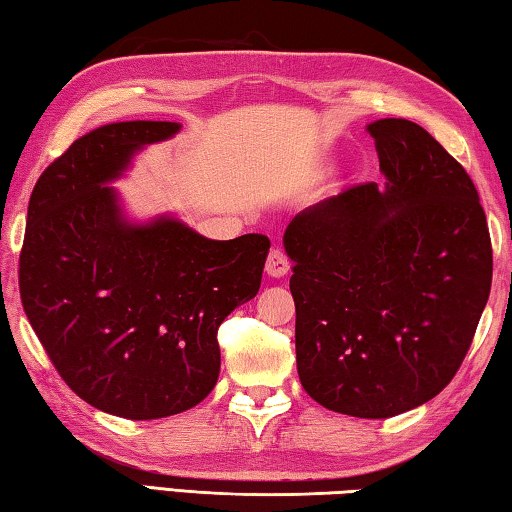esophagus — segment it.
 <instances>
[{"instance_id": "esophagus-1", "label": "esophagus", "mask_w": 512, "mask_h": 512, "mask_svg": "<svg viewBox=\"0 0 512 512\" xmlns=\"http://www.w3.org/2000/svg\"><path fill=\"white\" fill-rule=\"evenodd\" d=\"M266 273H268V277H275V280H280V277L289 273V259L280 248H273L271 253H268Z\"/></svg>"}]
</instances>
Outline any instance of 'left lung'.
<instances>
[{
  "label": "left lung",
  "instance_id": "8db88e82",
  "mask_svg": "<svg viewBox=\"0 0 512 512\" xmlns=\"http://www.w3.org/2000/svg\"><path fill=\"white\" fill-rule=\"evenodd\" d=\"M386 183L354 185L293 216L300 384L329 411L393 418L461 368L490 296L492 246L467 171L422 126H366Z\"/></svg>",
  "mask_w": 512,
  "mask_h": 512
}]
</instances>
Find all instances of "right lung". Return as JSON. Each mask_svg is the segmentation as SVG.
Masks as SVG:
<instances>
[{"label": "right lung", "instance_id": "1", "mask_svg": "<svg viewBox=\"0 0 512 512\" xmlns=\"http://www.w3.org/2000/svg\"><path fill=\"white\" fill-rule=\"evenodd\" d=\"M176 121L90 131L33 187L20 255L24 311L60 377L103 413L158 420L219 379V325L262 284L271 241H216L173 214L135 221L115 183Z\"/></svg>", "mask_w": 512, "mask_h": 512}]
</instances>
